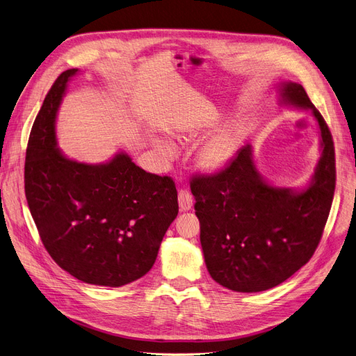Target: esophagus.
Masks as SVG:
<instances>
[{"label":"esophagus","mask_w":356,"mask_h":356,"mask_svg":"<svg viewBox=\"0 0 356 356\" xmlns=\"http://www.w3.org/2000/svg\"><path fill=\"white\" fill-rule=\"evenodd\" d=\"M179 207H180L181 212L191 211L193 208V197L188 191L179 192Z\"/></svg>","instance_id":"1"}]
</instances>
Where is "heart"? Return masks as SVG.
Here are the masks:
<instances>
[{
    "label": "heart",
    "mask_w": 356,
    "mask_h": 356,
    "mask_svg": "<svg viewBox=\"0 0 356 356\" xmlns=\"http://www.w3.org/2000/svg\"><path fill=\"white\" fill-rule=\"evenodd\" d=\"M160 152L165 157L175 156V145L165 140L159 141ZM234 154V138L231 134H222L209 141L199 154V165L207 172H218L225 167Z\"/></svg>",
    "instance_id": "1"
}]
</instances>
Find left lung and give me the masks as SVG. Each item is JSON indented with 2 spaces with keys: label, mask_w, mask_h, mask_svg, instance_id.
Returning a JSON list of instances; mask_svg holds the SVG:
<instances>
[{
  "label": "left lung",
  "mask_w": 356,
  "mask_h": 356,
  "mask_svg": "<svg viewBox=\"0 0 356 356\" xmlns=\"http://www.w3.org/2000/svg\"><path fill=\"white\" fill-rule=\"evenodd\" d=\"M280 97L310 109L319 124L322 157L306 189L268 184L250 144L219 173L191 183L207 268L216 283L239 293L273 289L300 270L319 245L333 200L334 147L326 121L300 83H283Z\"/></svg>",
  "instance_id": "obj_1"
}]
</instances>
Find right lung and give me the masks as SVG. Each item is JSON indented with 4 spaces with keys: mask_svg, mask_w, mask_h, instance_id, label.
Returning <instances> with one entry per match:
<instances>
[{
    "mask_svg": "<svg viewBox=\"0 0 356 356\" xmlns=\"http://www.w3.org/2000/svg\"><path fill=\"white\" fill-rule=\"evenodd\" d=\"M76 73H60L34 120L26 152V197L56 264L83 283L121 287L153 267L179 213L177 191L173 179L147 173L125 153L102 164L60 153L56 115Z\"/></svg>",
    "mask_w": 356,
    "mask_h": 356,
    "instance_id": "obj_1",
    "label": "right lung"
}]
</instances>
